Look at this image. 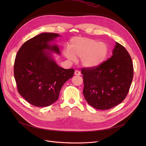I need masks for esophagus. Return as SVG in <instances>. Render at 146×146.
<instances>
[{"label":"esophagus","mask_w":146,"mask_h":146,"mask_svg":"<svg viewBox=\"0 0 146 146\" xmlns=\"http://www.w3.org/2000/svg\"><path fill=\"white\" fill-rule=\"evenodd\" d=\"M74 75H76V76H80L81 73H80V71H78V70H75Z\"/></svg>","instance_id":"34e87169"}]
</instances>
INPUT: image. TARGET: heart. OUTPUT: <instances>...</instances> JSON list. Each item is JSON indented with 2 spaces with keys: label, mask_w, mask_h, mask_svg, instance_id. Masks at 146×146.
Returning <instances> with one entry per match:
<instances>
[{
  "label": "heart",
  "mask_w": 146,
  "mask_h": 146,
  "mask_svg": "<svg viewBox=\"0 0 146 146\" xmlns=\"http://www.w3.org/2000/svg\"><path fill=\"white\" fill-rule=\"evenodd\" d=\"M68 49L64 50V55L69 61L81 58L82 65L87 68H94L105 61L108 54V47L104 42H98L88 38L75 37L71 39Z\"/></svg>",
  "instance_id": "heart-1"
}]
</instances>
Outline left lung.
<instances>
[{
  "label": "left lung",
  "mask_w": 146,
  "mask_h": 146,
  "mask_svg": "<svg viewBox=\"0 0 146 146\" xmlns=\"http://www.w3.org/2000/svg\"><path fill=\"white\" fill-rule=\"evenodd\" d=\"M85 100L92 107L105 110L125 99L133 77L132 60L125 48L118 42L113 55L94 68H83Z\"/></svg>",
  "instance_id": "obj_1"
}]
</instances>
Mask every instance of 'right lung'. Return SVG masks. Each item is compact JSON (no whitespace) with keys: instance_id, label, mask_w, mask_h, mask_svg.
<instances>
[{"instance_id":"obj_1","label":"right lung","mask_w":146,"mask_h":146,"mask_svg":"<svg viewBox=\"0 0 146 146\" xmlns=\"http://www.w3.org/2000/svg\"><path fill=\"white\" fill-rule=\"evenodd\" d=\"M58 36L57 33H41L25 42L17 53L14 76L17 91L35 107L54 104L65 82L74 76L73 69L60 67L49 52L60 54L58 46L50 44Z\"/></svg>"}]
</instances>
